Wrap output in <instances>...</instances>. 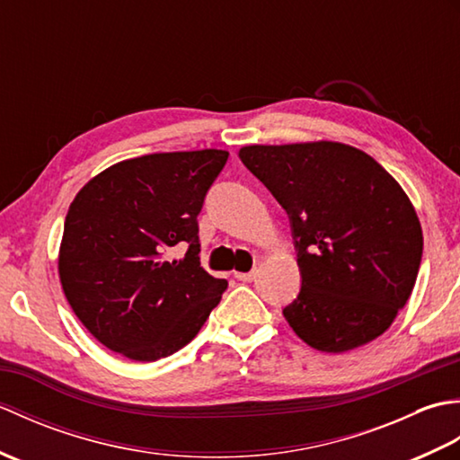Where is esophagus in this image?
Returning <instances> with one entry per match:
<instances>
[{
  "label": "esophagus",
  "instance_id": "1",
  "mask_svg": "<svg viewBox=\"0 0 460 460\" xmlns=\"http://www.w3.org/2000/svg\"><path fill=\"white\" fill-rule=\"evenodd\" d=\"M255 277H257L255 270H251V272H235V279H237V280H243V282L255 280Z\"/></svg>",
  "mask_w": 460,
  "mask_h": 460
}]
</instances>
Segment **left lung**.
<instances>
[{
    "mask_svg": "<svg viewBox=\"0 0 460 460\" xmlns=\"http://www.w3.org/2000/svg\"><path fill=\"white\" fill-rule=\"evenodd\" d=\"M241 162L288 213L298 296L282 310L308 346L341 354L392 326L415 287L423 231L392 175L354 146H245Z\"/></svg>",
    "mask_w": 460,
    "mask_h": 460,
    "instance_id": "obj_1",
    "label": "left lung"
}]
</instances>
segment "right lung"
I'll use <instances>...</instances> for the list:
<instances>
[{
  "label": "right lung",
  "instance_id": "obj_1",
  "mask_svg": "<svg viewBox=\"0 0 460 460\" xmlns=\"http://www.w3.org/2000/svg\"><path fill=\"white\" fill-rule=\"evenodd\" d=\"M229 152H164L111 165L76 193L58 279L91 334L134 361H155L198 336L227 280L199 265L198 215ZM188 244L181 260L167 252Z\"/></svg>",
  "mask_w": 460,
  "mask_h": 460
}]
</instances>
